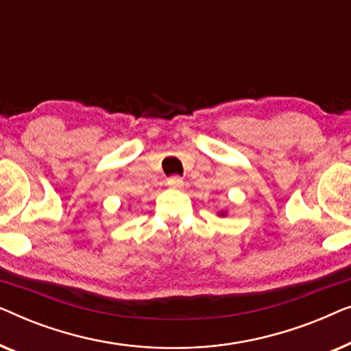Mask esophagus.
<instances>
[{"label": "esophagus", "mask_w": 351, "mask_h": 351, "mask_svg": "<svg viewBox=\"0 0 351 351\" xmlns=\"http://www.w3.org/2000/svg\"><path fill=\"white\" fill-rule=\"evenodd\" d=\"M167 185H169L171 189H182V186H184V180H182V177L179 176L169 177V179H167Z\"/></svg>", "instance_id": "1"}]
</instances>
